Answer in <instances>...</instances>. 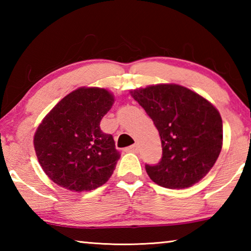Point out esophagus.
Returning a JSON list of instances; mask_svg holds the SVG:
<instances>
[{
	"label": "esophagus",
	"mask_w": 251,
	"mask_h": 251,
	"mask_svg": "<svg viewBox=\"0 0 251 251\" xmlns=\"http://www.w3.org/2000/svg\"><path fill=\"white\" fill-rule=\"evenodd\" d=\"M126 151H128V152H137L138 151V146H137V144H134V145H131V146H128L125 150Z\"/></svg>",
	"instance_id": "1"
}]
</instances>
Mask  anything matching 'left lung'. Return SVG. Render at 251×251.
I'll return each instance as SVG.
<instances>
[{"mask_svg": "<svg viewBox=\"0 0 251 251\" xmlns=\"http://www.w3.org/2000/svg\"><path fill=\"white\" fill-rule=\"evenodd\" d=\"M158 130L163 155L146 164L151 179L165 188L196 184L217 160L223 145L218 110L197 93L175 84H159L130 92Z\"/></svg>", "mask_w": 251, "mask_h": 251, "instance_id": "1", "label": "left lung"}]
</instances>
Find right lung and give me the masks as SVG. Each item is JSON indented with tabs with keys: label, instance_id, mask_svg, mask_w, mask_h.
<instances>
[{
	"label": "right lung",
	"instance_id": "obj_1",
	"mask_svg": "<svg viewBox=\"0 0 251 251\" xmlns=\"http://www.w3.org/2000/svg\"><path fill=\"white\" fill-rule=\"evenodd\" d=\"M114 103L104 88H78L55 105L34 136L44 173L72 192H88L112 176L121 154L100 121Z\"/></svg>",
	"mask_w": 251,
	"mask_h": 251
}]
</instances>
